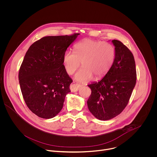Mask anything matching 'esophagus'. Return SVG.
Instances as JSON below:
<instances>
[{
    "mask_svg": "<svg viewBox=\"0 0 157 157\" xmlns=\"http://www.w3.org/2000/svg\"><path fill=\"white\" fill-rule=\"evenodd\" d=\"M80 87H81L80 84H78V83H76L75 82H73L70 86V90L73 92H77L79 90V89L80 88Z\"/></svg>",
    "mask_w": 157,
    "mask_h": 157,
    "instance_id": "34e87169",
    "label": "esophagus"
}]
</instances>
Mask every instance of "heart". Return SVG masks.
I'll return each instance as SVG.
<instances>
[{"label": "heart", "instance_id": "1", "mask_svg": "<svg viewBox=\"0 0 157 157\" xmlns=\"http://www.w3.org/2000/svg\"><path fill=\"white\" fill-rule=\"evenodd\" d=\"M74 49L75 52H64L63 62L69 75L73 74L82 63L83 67L75 76V79L79 82H86L93 77L95 79L103 78L110 70L115 60V49L108 42L87 38L76 43Z\"/></svg>", "mask_w": 157, "mask_h": 157}]
</instances>
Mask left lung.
<instances>
[{"mask_svg": "<svg viewBox=\"0 0 157 157\" xmlns=\"http://www.w3.org/2000/svg\"><path fill=\"white\" fill-rule=\"evenodd\" d=\"M115 60L108 73L88 86L92 93L87 100L90 112L98 119L107 121L120 114L127 106L136 82L134 56L121 41L114 40Z\"/></svg>", "mask_w": 157, "mask_h": 157, "instance_id": "8db88e82", "label": "left lung"}]
</instances>
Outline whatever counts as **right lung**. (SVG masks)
<instances>
[{
  "mask_svg": "<svg viewBox=\"0 0 157 157\" xmlns=\"http://www.w3.org/2000/svg\"><path fill=\"white\" fill-rule=\"evenodd\" d=\"M79 35L43 37L24 56L18 76L21 92L29 109L41 118L57 115L71 92L73 81L63 64V56Z\"/></svg>",
  "mask_w": 157,
  "mask_h": 157,
  "instance_id": "add662e5",
  "label": "right lung"
}]
</instances>
